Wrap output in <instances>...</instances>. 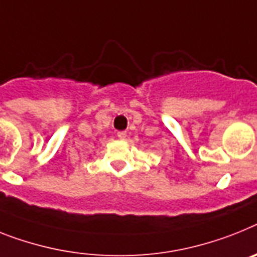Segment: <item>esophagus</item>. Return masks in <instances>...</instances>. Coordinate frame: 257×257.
<instances>
[{"mask_svg":"<svg viewBox=\"0 0 257 257\" xmlns=\"http://www.w3.org/2000/svg\"><path fill=\"white\" fill-rule=\"evenodd\" d=\"M117 137L120 140H125V137H126V132H125V131H120V132H117Z\"/></svg>","mask_w":257,"mask_h":257,"instance_id":"obj_1","label":"esophagus"}]
</instances>
